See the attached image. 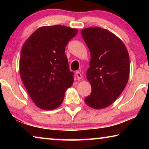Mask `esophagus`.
<instances>
[{
	"label": "esophagus",
	"mask_w": 149,
	"mask_h": 149,
	"mask_svg": "<svg viewBox=\"0 0 149 149\" xmlns=\"http://www.w3.org/2000/svg\"><path fill=\"white\" fill-rule=\"evenodd\" d=\"M75 74H76V76H77V79H78L80 80L81 79H82L83 76H82V75L81 74V73H80V72H76V73H75Z\"/></svg>",
	"instance_id": "esophagus-1"
}]
</instances>
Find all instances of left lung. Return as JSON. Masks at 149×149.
I'll list each match as a JSON object with an SVG mask.
<instances>
[{
    "mask_svg": "<svg viewBox=\"0 0 149 149\" xmlns=\"http://www.w3.org/2000/svg\"><path fill=\"white\" fill-rule=\"evenodd\" d=\"M81 35L91 56L87 79L92 91L85 101L90 107L101 109L112 104L127 85L129 54L123 42L107 29L89 27Z\"/></svg>",
    "mask_w": 149,
    "mask_h": 149,
    "instance_id": "8db88e82",
    "label": "left lung"
}]
</instances>
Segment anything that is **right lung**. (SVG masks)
Returning a JSON list of instances; mask_svg holds the SVG:
<instances>
[{"label": "right lung", "instance_id": "1", "mask_svg": "<svg viewBox=\"0 0 149 149\" xmlns=\"http://www.w3.org/2000/svg\"><path fill=\"white\" fill-rule=\"evenodd\" d=\"M77 29L64 26H43L25 42L19 59L20 76L37 107L55 109L74 82L65 49Z\"/></svg>", "mask_w": 149, "mask_h": 149}]
</instances>
